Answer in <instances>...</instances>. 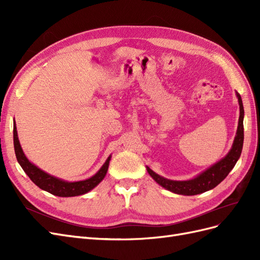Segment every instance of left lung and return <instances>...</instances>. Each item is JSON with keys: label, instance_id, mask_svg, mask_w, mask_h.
Segmentation results:
<instances>
[{"label": "left lung", "instance_id": "8db88e82", "mask_svg": "<svg viewBox=\"0 0 260 260\" xmlns=\"http://www.w3.org/2000/svg\"><path fill=\"white\" fill-rule=\"evenodd\" d=\"M237 96L239 99L240 104V118H239V127L237 131V136H235L234 142L232 145L231 151L228 153V155L218 161L214 166H211L203 174L198 176L192 180L187 181H174L165 179L158 176L153 170L147 168L148 174L156 181L157 183L161 185L162 187L167 188V190L182 195H196L211 190L215 186H217L221 181L229 175V172L235 166L238 159L240 158L242 148H243V141H244V127H243V118H244V108L242 99L240 94L237 92Z\"/></svg>", "mask_w": 260, "mask_h": 260}]
</instances>
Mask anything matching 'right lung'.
Returning a JSON list of instances; mask_svg holds the SVG:
<instances>
[{"mask_svg": "<svg viewBox=\"0 0 260 260\" xmlns=\"http://www.w3.org/2000/svg\"><path fill=\"white\" fill-rule=\"evenodd\" d=\"M14 148L15 154H16V158L23 171L26 172L27 176L30 178L32 182L38 185L42 190L49 192L53 195L60 196V198H69V196H77L82 195L86 192L91 191L93 187H95L102 180L104 179L107 169L109 160H111V156L108 157L105 164L102 166V168L94 175L92 178L86 179L83 181H78V182H66L64 180H60L50 176L46 172L42 171L36 167L34 164H31L27 157L23 154L21 146L19 144V140L17 137V130L16 124L14 123Z\"/></svg>", "mask_w": 260, "mask_h": 260, "instance_id": "1", "label": "right lung"}]
</instances>
